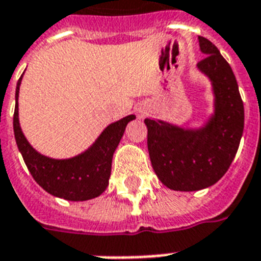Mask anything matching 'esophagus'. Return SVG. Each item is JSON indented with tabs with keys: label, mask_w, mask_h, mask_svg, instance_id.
Wrapping results in <instances>:
<instances>
[{
	"label": "esophagus",
	"mask_w": 261,
	"mask_h": 261,
	"mask_svg": "<svg viewBox=\"0 0 261 261\" xmlns=\"http://www.w3.org/2000/svg\"><path fill=\"white\" fill-rule=\"evenodd\" d=\"M138 116H139V118H141V119L145 118V116H146V112H145V111H143V110H141V111H139V112H138Z\"/></svg>",
	"instance_id": "obj_1"
}]
</instances>
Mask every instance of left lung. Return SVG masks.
<instances>
[{
  "instance_id": "left-lung-1",
  "label": "left lung",
  "mask_w": 261,
  "mask_h": 261,
  "mask_svg": "<svg viewBox=\"0 0 261 261\" xmlns=\"http://www.w3.org/2000/svg\"><path fill=\"white\" fill-rule=\"evenodd\" d=\"M198 40L206 55L198 70L210 80L213 114L196 128L145 119L153 169L173 191H199L218 181L234 160L244 131V104L230 65L210 40Z\"/></svg>"
}]
</instances>
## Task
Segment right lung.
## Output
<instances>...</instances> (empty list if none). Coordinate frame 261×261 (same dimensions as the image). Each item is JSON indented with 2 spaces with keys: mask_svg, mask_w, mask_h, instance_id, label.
<instances>
[{
  "mask_svg": "<svg viewBox=\"0 0 261 261\" xmlns=\"http://www.w3.org/2000/svg\"><path fill=\"white\" fill-rule=\"evenodd\" d=\"M21 80L22 75L16 87L13 131L18 150L35 181L53 196L71 202H84L100 196L108 187L115 150L126 126L134 120L135 115H128L108 124L92 146L81 154L70 159H51L32 147L20 127L18 92Z\"/></svg>",
  "mask_w": 261,
  "mask_h": 261,
  "instance_id": "obj_1",
  "label": "right lung"
}]
</instances>
